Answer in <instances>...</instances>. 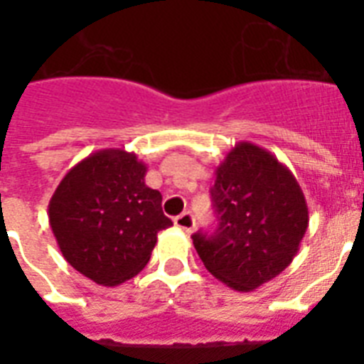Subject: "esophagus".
I'll return each instance as SVG.
<instances>
[{
    "label": "esophagus",
    "instance_id": "obj_1",
    "mask_svg": "<svg viewBox=\"0 0 364 364\" xmlns=\"http://www.w3.org/2000/svg\"><path fill=\"white\" fill-rule=\"evenodd\" d=\"M176 227L181 228V230H185V232H193L194 228V217L188 213V211H185V213H181V215L176 217Z\"/></svg>",
    "mask_w": 364,
    "mask_h": 364
}]
</instances>
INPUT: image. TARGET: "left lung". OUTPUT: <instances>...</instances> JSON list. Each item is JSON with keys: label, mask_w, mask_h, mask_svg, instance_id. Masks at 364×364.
<instances>
[{"label": "left lung", "mask_w": 364, "mask_h": 364, "mask_svg": "<svg viewBox=\"0 0 364 364\" xmlns=\"http://www.w3.org/2000/svg\"><path fill=\"white\" fill-rule=\"evenodd\" d=\"M217 228L193 234L200 259L234 291H253L282 274L299 253L308 205L287 166L266 149L240 141L215 170Z\"/></svg>", "instance_id": "left-lung-1"}]
</instances>
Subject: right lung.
<instances>
[{
	"label": "right lung",
	"mask_w": 364,
	"mask_h": 364,
	"mask_svg": "<svg viewBox=\"0 0 364 364\" xmlns=\"http://www.w3.org/2000/svg\"><path fill=\"white\" fill-rule=\"evenodd\" d=\"M147 166L124 149H102L75 164L48 202L64 259L82 276L115 287L151 259L156 234L171 227L162 194L145 185Z\"/></svg>",
	"instance_id": "obj_1"
}]
</instances>
